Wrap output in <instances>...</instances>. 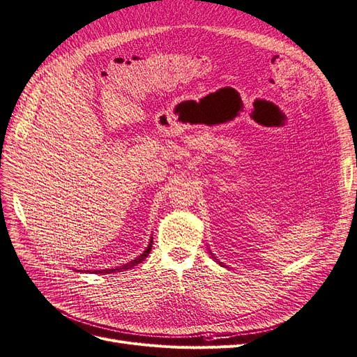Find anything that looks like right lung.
Here are the masks:
<instances>
[{
    "label": "right lung",
    "instance_id": "add662e5",
    "mask_svg": "<svg viewBox=\"0 0 357 357\" xmlns=\"http://www.w3.org/2000/svg\"><path fill=\"white\" fill-rule=\"evenodd\" d=\"M151 250H152V239H151V243H149V247L146 248V251L142 254V255H139L136 260H131L130 263H127V264H124V266H119V267H115V268H106V270H96V273H116V272H126V270H128V268H131V267H134L136 264H139V263H142L144 258L149 255V252H151ZM94 273V272H93Z\"/></svg>",
    "mask_w": 357,
    "mask_h": 357
}]
</instances>
